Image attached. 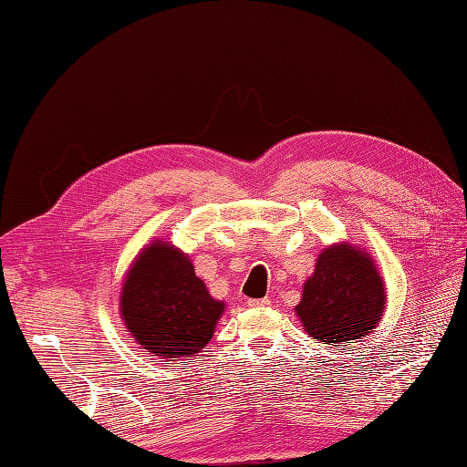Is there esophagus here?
Returning <instances> with one entry per match:
<instances>
[{
  "mask_svg": "<svg viewBox=\"0 0 467 467\" xmlns=\"http://www.w3.org/2000/svg\"><path fill=\"white\" fill-rule=\"evenodd\" d=\"M247 306H249V307H266V306H271V300H268V298H261V300H247Z\"/></svg>",
  "mask_w": 467,
  "mask_h": 467,
  "instance_id": "34e87169",
  "label": "esophagus"
}]
</instances>
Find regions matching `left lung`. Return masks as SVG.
Listing matches in <instances>:
<instances>
[{"label":"left lung","instance_id":"1","mask_svg":"<svg viewBox=\"0 0 467 467\" xmlns=\"http://www.w3.org/2000/svg\"><path fill=\"white\" fill-rule=\"evenodd\" d=\"M384 309L386 286L374 259L352 244H337L319 253L296 316L309 337L343 347L372 333Z\"/></svg>","mask_w":467,"mask_h":467}]
</instances>
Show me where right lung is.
I'll return each mask as SVG.
<instances>
[{
	"label": "right lung",
	"instance_id": "right-lung-1",
	"mask_svg": "<svg viewBox=\"0 0 467 467\" xmlns=\"http://www.w3.org/2000/svg\"><path fill=\"white\" fill-rule=\"evenodd\" d=\"M223 309L185 253L161 239L142 249L122 282L126 329L146 352L165 360L196 357L214 335Z\"/></svg>",
	"mask_w": 467,
	"mask_h": 467
}]
</instances>
